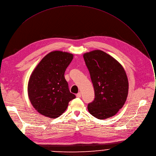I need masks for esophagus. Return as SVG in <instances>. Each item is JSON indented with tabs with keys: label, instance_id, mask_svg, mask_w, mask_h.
I'll use <instances>...</instances> for the list:
<instances>
[{
	"label": "esophagus",
	"instance_id": "1",
	"mask_svg": "<svg viewBox=\"0 0 156 156\" xmlns=\"http://www.w3.org/2000/svg\"><path fill=\"white\" fill-rule=\"evenodd\" d=\"M76 96V97H77V98H80V97H81V93H77Z\"/></svg>",
	"mask_w": 156,
	"mask_h": 156
}]
</instances>
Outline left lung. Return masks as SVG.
<instances>
[{
	"label": "left lung",
	"mask_w": 156,
	"mask_h": 156,
	"mask_svg": "<svg viewBox=\"0 0 156 156\" xmlns=\"http://www.w3.org/2000/svg\"><path fill=\"white\" fill-rule=\"evenodd\" d=\"M94 90V100L88 104L90 114L99 119L115 115L124 105L129 83L122 65L101 50L83 55Z\"/></svg>",
	"instance_id": "8db88e82"
}]
</instances>
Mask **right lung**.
I'll list each match as a JSON object with an SVG mask.
<instances>
[{"label":"right lung","mask_w":156,"mask_h":156,"mask_svg":"<svg viewBox=\"0 0 156 156\" xmlns=\"http://www.w3.org/2000/svg\"><path fill=\"white\" fill-rule=\"evenodd\" d=\"M73 55L53 51L42 58L33 71L28 83V94L34 108L50 118L61 116L68 103L75 98L65 78L66 68Z\"/></svg>","instance_id":"1"}]
</instances>
